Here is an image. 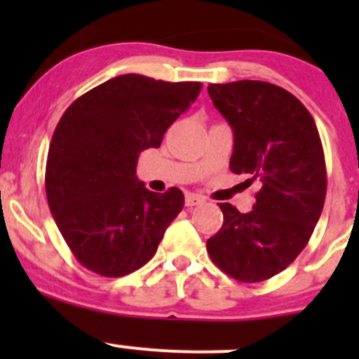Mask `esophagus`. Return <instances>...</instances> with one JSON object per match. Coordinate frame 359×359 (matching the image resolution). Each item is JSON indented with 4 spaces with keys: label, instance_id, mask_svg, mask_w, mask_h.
I'll list each match as a JSON object with an SVG mask.
<instances>
[{
    "label": "esophagus",
    "instance_id": "esophagus-1",
    "mask_svg": "<svg viewBox=\"0 0 359 359\" xmlns=\"http://www.w3.org/2000/svg\"><path fill=\"white\" fill-rule=\"evenodd\" d=\"M205 201V198H201V196H198V194H187L186 196V206H198V205H201V203Z\"/></svg>",
    "mask_w": 359,
    "mask_h": 359
}]
</instances>
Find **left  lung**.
I'll list each match as a JSON object with an SVG mask.
<instances>
[{
    "label": "left lung",
    "instance_id": "left-lung-1",
    "mask_svg": "<svg viewBox=\"0 0 359 359\" xmlns=\"http://www.w3.org/2000/svg\"><path fill=\"white\" fill-rule=\"evenodd\" d=\"M217 111L234 132L229 168L259 182L248 213L219 203L224 224L206 241L210 259L241 283L276 276L306 248L327 196L323 146L311 112L266 81L208 85Z\"/></svg>",
    "mask_w": 359,
    "mask_h": 359
}]
</instances>
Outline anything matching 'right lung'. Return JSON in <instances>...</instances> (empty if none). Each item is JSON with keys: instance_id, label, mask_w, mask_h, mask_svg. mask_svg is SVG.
<instances>
[{"instance_id": "1", "label": "right lung", "mask_w": 359, "mask_h": 359, "mask_svg": "<svg viewBox=\"0 0 359 359\" xmlns=\"http://www.w3.org/2000/svg\"><path fill=\"white\" fill-rule=\"evenodd\" d=\"M200 92L198 81L123 74L83 93L62 114L46 159V200L86 269L119 278L153 259L184 194L177 187L163 194L146 189L135 175L137 159L161 146Z\"/></svg>"}]
</instances>
